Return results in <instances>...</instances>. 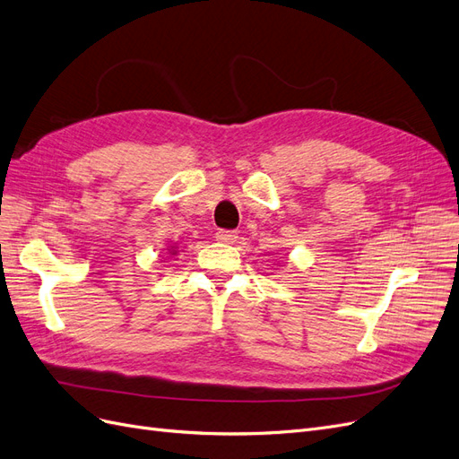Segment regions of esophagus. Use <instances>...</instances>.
I'll use <instances>...</instances> for the list:
<instances>
[{
	"mask_svg": "<svg viewBox=\"0 0 459 459\" xmlns=\"http://www.w3.org/2000/svg\"><path fill=\"white\" fill-rule=\"evenodd\" d=\"M215 238H217V242L234 244L236 240H238V234H236L234 230H217L215 232Z\"/></svg>",
	"mask_w": 459,
	"mask_h": 459,
	"instance_id": "1",
	"label": "esophagus"
}]
</instances>
